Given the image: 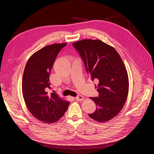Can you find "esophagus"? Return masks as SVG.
<instances>
[{
  "label": "esophagus",
  "instance_id": "1",
  "mask_svg": "<svg viewBox=\"0 0 154 154\" xmlns=\"http://www.w3.org/2000/svg\"><path fill=\"white\" fill-rule=\"evenodd\" d=\"M75 99L78 101H82L84 100V97H83V96H82L81 95H78L77 97H75Z\"/></svg>",
  "mask_w": 154,
  "mask_h": 154
}]
</instances>
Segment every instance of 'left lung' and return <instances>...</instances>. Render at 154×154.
Wrapping results in <instances>:
<instances>
[{
    "label": "left lung",
    "mask_w": 154,
    "mask_h": 154,
    "mask_svg": "<svg viewBox=\"0 0 154 154\" xmlns=\"http://www.w3.org/2000/svg\"><path fill=\"white\" fill-rule=\"evenodd\" d=\"M72 45L92 80H98L99 96L91 97L96 110L88 116L99 123L108 122L119 113L128 96V77L123 60L113 47L100 40L84 39Z\"/></svg>",
    "instance_id": "1"
}]
</instances>
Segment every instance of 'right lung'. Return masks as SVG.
Here are the masks:
<instances>
[{"label":"right lung","mask_w":154,"mask_h":154,"mask_svg":"<svg viewBox=\"0 0 154 154\" xmlns=\"http://www.w3.org/2000/svg\"><path fill=\"white\" fill-rule=\"evenodd\" d=\"M66 43L45 46L31 56L22 77V94L27 109L35 118L45 123L58 122L67 111L69 101L56 93L48 94L49 75L58 53Z\"/></svg>","instance_id":"right-lung-1"}]
</instances>
